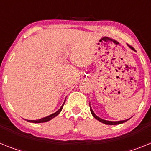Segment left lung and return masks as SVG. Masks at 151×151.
<instances>
[{
	"label": "left lung",
	"instance_id": "left-lung-1",
	"mask_svg": "<svg viewBox=\"0 0 151 151\" xmlns=\"http://www.w3.org/2000/svg\"><path fill=\"white\" fill-rule=\"evenodd\" d=\"M128 46H129V45H128ZM129 47H130L131 49H132V50H134V49H133L132 47H130V46H129ZM89 105H90V104H89ZM90 110H91V113L92 116H94V118L96 119H97V120H98V121H100V122H102V123L106 124V125H119V124H122V123H123V122H126V121H128L129 119H130V118H129V119H125V120H121V121H108V120H105V119H101V118H100V117L97 116L96 115L95 113H94V111L92 110L91 107L90 108Z\"/></svg>",
	"mask_w": 151,
	"mask_h": 151
}]
</instances>
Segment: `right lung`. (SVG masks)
<instances>
[{"mask_svg":"<svg viewBox=\"0 0 151 151\" xmlns=\"http://www.w3.org/2000/svg\"><path fill=\"white\" fill-rule=\"evenodd\" d=\"M65 101H66V100H65ZM65 101H64V103L63 104V105L60 106V108L59 110H57V112H55L54 113H52V114L47 116L44 117V118H41V119H37V120H27V121L28 122H33V123H41V122H48V121H50V119H54L55 116H57L60 113L61 110H62V109H63V105H64V104H65Z\"/></svg>","mask_w":151,"mask_h":151,"instance_id":"right-lung-1","label":"right lung"}]
</instances>
